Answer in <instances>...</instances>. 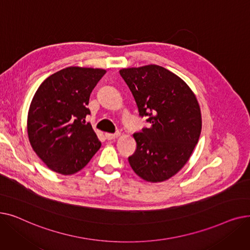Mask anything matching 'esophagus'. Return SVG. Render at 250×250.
<instances>
[{
    "instance_id": "34e87169",
    "label": "esophagus",
    "mask_w": 250,
    "mask_h": 250,
    "mask_svg": "<svg viewBox=\"0 0 250 250\" xmlns=\"http://www.w3.org/2000/svg\"><path fill=\"white\" fill-rule=\"evenodd\" d=\"M121 136V133L120 132H116L115 134H109V133H105V138H106L107 140H114L116 138H118Z\"/></svg>"
}]
</instances>
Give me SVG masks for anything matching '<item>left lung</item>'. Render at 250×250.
Wrapping results in <instances>:
<instances>
[{
  "mask_svg": "<svg viewBox=\"0 0 250 250\" xmlns=\"http://www.w3.org/2000/svg\"><path fill=\"white\" fill-rule=\"evenodd\" d=\"M139 114L150 124L134 134L137 143L128 163L149 182H161L187 164L202 130L201 108L188 85L157 64L120 71Z\"/></svg>",
  "mask_w": 250,
  "mask_h": 250,
  "instance_id": "obj_1",
  "label": "left lung"
}]
</instances>
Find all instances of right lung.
Here are the masks:
<instances>
[{"label":"right lung","instance_id":"add662e5","mask_svg":"<svg viewBox=\"0 0 250 250\" xmlns=\"http://www.w3.org/2000/svg\"><path fill=\"white\" fill-rule=\"evenodd\" d=\"M106 71L68 67L50 75L36 90L27 133L36 155L52 171L71 175L84 168L101 143L85 118L92 90Z\"/></svg>","mask_w":250,"mask_h":250}]
</instances>
